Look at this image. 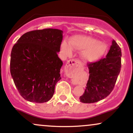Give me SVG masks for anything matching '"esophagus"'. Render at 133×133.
Here are the masks:
<instances>
[{"instance_id":"obj_1","label":"esophagus","mask_w":133,"mask_h":133,"mask_svg":"<svg viewBox=\"0 0 133 133\" xmlns=\"http://www.w3.org/2000/svg\"><path fill=\"white\" fill-rule=\"evenodd\" d=\"M80 65L81 62L78 60H77V59H70L67 62L66 65H65V68L68 71H69V70L71 69H76L77 67L79 66Z\"/></svg>"}]
</instances>
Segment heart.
<instances>
[{"label": "heart", "mask_w": 133, "mask_h": 133, "mask_svg": "<svg viewBox=\"0 0 133 133\" xmlns=\"http://www.w3.org/2000/svg\"><path fill=\"white\" fill-rule=\"evenodd\" d=\"M69 44L63 41L61 49L63 53L69 56L73 49L82 51L81 58L86 62H92L100 59L104 54L107 46L103 42L89 36H74L69 40Z\"/></svg>", "instance_id": "obj_1"}]
</instances>
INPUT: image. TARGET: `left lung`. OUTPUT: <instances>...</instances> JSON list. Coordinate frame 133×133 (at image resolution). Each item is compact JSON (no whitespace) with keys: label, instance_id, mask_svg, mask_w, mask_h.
<instances>
[{"label":"left lung","instance_id":"1","mask_svg":"<svg viewBox=\"0 0 133 133\" xmlns=\"http://www.w3.org/2000/svg\"><path fill=\"white\" fill-rule=\"evenodd\" d=\"M121 55L120 47L113 40L106 57L88 63L89 79L84 92L79 97L81 103H96L110 94L121 71Z\"/></svg>","mask_w":133,"mask_h":133}]
</instances>
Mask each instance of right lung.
<instances>
[{"label": "right lung", "instance_id": "right-lung-1", "mask_svg": "<svg viewBox=\"0 0 133 133\" xmlns=\"http://www.w3.org/2000/svg\"><path fill=\"white\" fill-rule=\"evenodd\" d=\"M61 30L45 29L23 34L10 54V74L18 91L30 102L42 103L52 98L61 79L62 61L58 57Z\"/></svg>", "mask_w": 133, "mask_h": 133}]
</instances>
